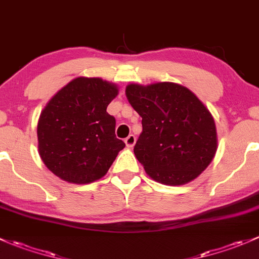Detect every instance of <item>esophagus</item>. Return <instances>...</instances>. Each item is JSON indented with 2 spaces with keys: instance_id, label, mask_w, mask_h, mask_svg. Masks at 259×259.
<instances>
[{
  "instance_id": "esophagus-1",
  "label": "esophagus",
  "mask_w": 259,
  "mask_h": 259,
  "mask_svg": "<svg viewBox=\"0 0 259 259\" xmlns=\"http://www.w3.org/2000/svg\"><path fill=\"white\" fill-rule=\"evenodd\" d=\"M135 143H137V138H135V135L130 134L129 137L125 139V144H126L127 148H133V146L135 145Z\"/></svg>"
}]
</instances>
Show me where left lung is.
<instances>
[{
    "mask_svg": "<svg viewBox=\"0 0 259 259\" xmlns=\"http://www.w3.org/2000/svg\"><path fill=\"white\" fill-rule=\"evenodd\" d=\"M125 93L142 116L143 132L134 154L148 176L166 185L197 178L217 151L215 122L202 101L173 82L132 83Z\"/></svg>",
    "mask_w": 259,
    "mask_h": 259,
    "instance_id": "1",
    "label": "left lung"
}]
</instances>
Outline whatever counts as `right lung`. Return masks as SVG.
Instances as JSON below:
<instances>
[{"label": "right lung", "instance_id": "obj_1", "mask_svg": "<svg viewBox=\"0 0 259 259\" xmlns=\"http://www.w3.org/2000/svg\"><path fill=\"white\" fill-rule=\"evenodd\" d=\"M117 86L98 77H77L42 110L37 124L38 153L55 176L75 184L100 179L125 143L115 135V117L106 108Z\"/></svg>", "mask_w": 259, "mask_h": 259}]
</instances>
